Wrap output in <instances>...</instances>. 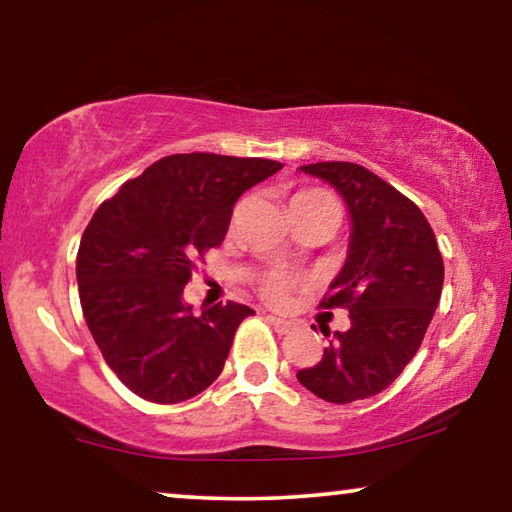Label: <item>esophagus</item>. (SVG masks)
<instances>
[{
    "instance_id": "34e87169",
    "label": "esophagus",
    "mask_w": 512,
    "mask_h": 512,
    "mask_svg": "<svg viewBox=\"0 0 512 512\" xmlns=\"http://www.w3.org/2000/svg\"><path fill=\"white\" fill-rule=\"evenodd\" d=\"M268 321H270V326L275 328L279 335H289L293 328H296V324H293V321H286V319H279V317H268Z\"/></svg>"
}]
</instances>
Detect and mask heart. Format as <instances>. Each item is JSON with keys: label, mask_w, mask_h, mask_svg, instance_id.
Returning <instances> with one entry per match:
<instances>
[{"label": "heart", "mask_w": 512, "mask_h": 512, "mask_svg": "<svg viewBox=\"0 0 512 512\" xmlns=\"http://www.w3.org/2000/svg\"><path fill=\"white\" fill-rule=\"evenodd\" d=\"M303 205H335V200L326 191L310 188V191H300L291 198V207H303ZM296 284H300V277L289 275V272L284 270H272L261 279L258 289H261V296L268 300V303L284 305Z\"/></svg>", "instance_id": "1"}]
</instances>
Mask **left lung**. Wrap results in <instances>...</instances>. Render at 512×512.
Listing matches in <instances>:
<instances>
[{"label":"left lung","mask_w":512,"mask_h":512,"mask_svg":"<svg viewBox=\"0 0 512 512\" xmlns=\"http://www.w3.org/2000/svg\"><path fill=\"white\" fill-rule=\"evenodd\" d=\"M300 170L328 181L352 216L345 268L319 305L345 307L352 326L335 331L317 366L296 377L314 396L345 405L380 394L412 361L440 303L445 265L422 209L377 174L342 160Z\"/></svg>","instance_id":"obj_1"}]
</instances>
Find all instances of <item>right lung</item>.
Masks as SVG:
<instances>
[{"instance_id": "right-lung-1", "label": "right lung", "mask_w": 512, "mask_h": 512, "mask_svg": "<svg viewBox=\"0 0 512 512\" xmlns=\"http://www.w3.org/2000/svg\"><path fill=\"white\" fill-rule=\"evenodd\" d=\"M279 170L265 158L174 153L97 207L76 254L81 310L132 394L181 403L221 375L254 310L228 300L193 314L184 286L195 261L223 242L237 198Z\"/></svg>"}]
</instances>
